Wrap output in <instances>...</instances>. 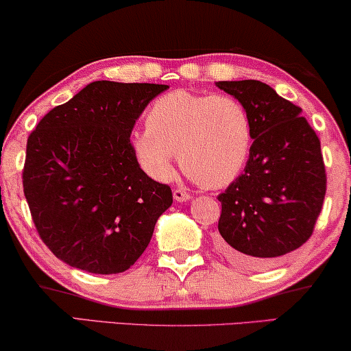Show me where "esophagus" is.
Listing matches in <instances>:
<instances>
[{
	"instance_id": "34e87169",
	"label": "esophagus",
	"mask_w": 351,
	"mask_h": 351,
	"mask_svg": "<svg viewBox=\"0 0 351 351\" xmlns=\"http://www.w3.org/2000/svg\"><path fill=\"white\" fill-rule=\"evenodd\" d=\"M174 199L177 201V203H184V201H189L191 196H190V193L186 190H184V189H174Z\"/></svg>"
}]
</instances>
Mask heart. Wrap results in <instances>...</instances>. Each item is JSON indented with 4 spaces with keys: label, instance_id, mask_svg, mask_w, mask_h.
<instances>
[{
    "label": "heart",
    "instance_id": "b5f03b06",
    "mask_svg": "<svg viewBox=\"0 0 351 351\" xmlns=\"http://www.w3.org/2000/svg\"><path fill=\"white\" fill-rule=\"evenodd\" d=\"M251 141V121L241 102L179 89L153 102L147 128L132 134V148L153 179L169 180L179 153L186 174L208 189H222L243 171Z\"/></svg>",
    "mask_w": 351,
    "mask_h": 351
}]
</instances>
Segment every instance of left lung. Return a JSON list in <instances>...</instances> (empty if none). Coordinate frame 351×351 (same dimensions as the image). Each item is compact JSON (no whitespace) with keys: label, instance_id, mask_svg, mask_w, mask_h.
Instances as JSON below:
<instances>
[{"label":"left lung","instance_id":"1","mask_svg":"<svg viewBox=\"0 0 351 351\" xmlns=\"http://www.w3.org/2000/svg\"><path fill=\"white\" fill-rule=\"evenodd\" d=\"M249 114L244 172L217 196L219 251L233 265L265 268L308 241L326 195L321 143L302 108L256 80L219 81Z\"/></svg>","mask_w":351,"mask_h":351}]
</instances>
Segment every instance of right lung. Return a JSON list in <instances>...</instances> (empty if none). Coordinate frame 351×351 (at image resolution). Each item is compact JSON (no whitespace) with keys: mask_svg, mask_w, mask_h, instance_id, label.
I'll return each mask as SVG.
<instances>
[{"mask_svg":"<svg viewBox=\"0 0 351 351\" xmlns=\"http://www.w3.org/2000/svg\"><path fill=\"white\" fill-rule=\"evenodd\" d=\"M167 88L94 81L28 136L22 182L33 223L70 267L126 271L172 204L171 186L141 169L131 143L137 118Z\"/></svg>","mask_w":351,"mask_h":351,"instance_id":"obj_1","label":"right lung"}]
</instances>
